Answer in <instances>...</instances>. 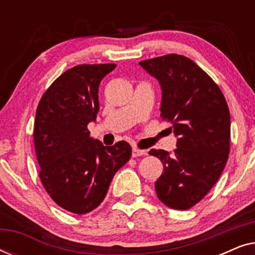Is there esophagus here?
Wrapping results in <instances>:
<instances>
[{
    "instance_id": "obj_1",
    "label": "esophagus",
    "mask_w": 255,
    "mask_h": 255,
    "mask_svg": "<svg viewBox=\"0 0 255 255\" xmlns=\"http://www.w3.org/2000/svg\"><path fill=\"white\" fill-rule=\"evenodd\" d=\"M147 154V152L145 151V149H140V148H138V147H132V156H133V158H137V156H140V155H146Z\"/></svg>"
}]
</instances>
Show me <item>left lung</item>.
Masks as SVG:
<instances>
[{"label":"left lung","mask_w":255,"mask_h":255,"mask_svg":"<svg viewBox=\"0 0 255 255\" xmlns=\"http://www.w3.org/2000/svg\"><path fill=\"white\" fill-rule=\"evenodd\" d=\"M160 82L162 120L177 135L173 154L148 153L161 160L156 196L167 207L188 210L204 198L224 169L230 153L228 103L214 80L191 59L166 54L139 62Z\"/></svg>","instance_id":"left-lung-1"}]
</instances>
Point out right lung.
Returning <instances> with one entry per match:
<instances>
[{
    "mask_svg": "<svg viewBox=\"0 0 255 255\" xmlns=\"http://www.w3.org/2000/svg\"><path fill=\"white\" fill-rule=\"evenodd\" d=\"M115 67L86 64L67 69L37 107L33 140L40 181L59 207L76 215L102 203L114 175L131 158L128 142L103 146L87 128L100 110L101 80Z\"/></svg>",
    "mask_w": 255,
    "mask_h": 255,
    "instance_id": "1",
    "label": "right lung"
}]
</instances>
